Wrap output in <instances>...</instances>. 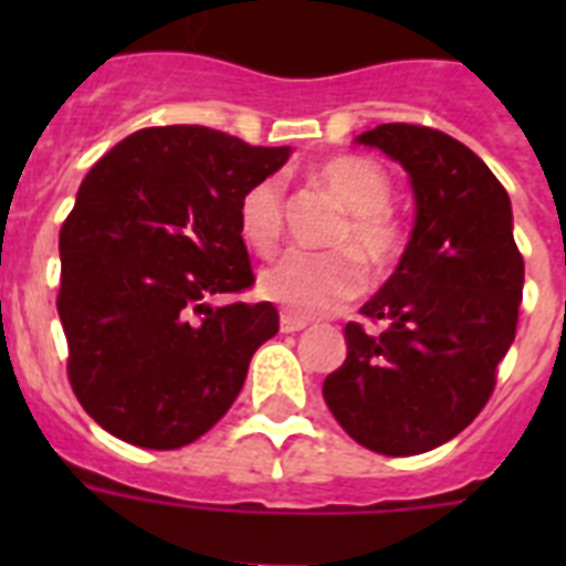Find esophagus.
I'll list each match as a JSON object with an SVG mask.
<instances>
[{"mask_svg":"<svg viewBox=\"0 0 566 566\" xmlns=\"http://www.w3.org/2000/svg\"><path fill=\"white\" fill-rule=\"evenodd\" d=\"M279 326H282V332H302V328L308 326V319L300 317V314H291V311H282V317H279Z\"/></svg>","mask_w":566,"mask_h":566,"instance_id":"esophagus-1","label":"esophagus"}]
</instances>
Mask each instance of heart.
Masks as SVG:
<instances>
[{
  "label": "heart",
  "mask_w": 566,
  "mask_h": 566,
  "mask_svg": "<svg viewBox=\"0 0 566 566\" xmlns=\"http://www.w3.org/2000/svg\"><path fill=\"white\" fill-rule=\"evenodd\" d=\"M311 179L323 185L346 211L332 243L353 247L373 266H387L399 255V226L387 211L390 181L378 164L361 155H337L317 164ZM282 185L275 179L255 181L240 196V234L261 255L273 252L282 238ZM357 256L349 249L287 252L261 273L258 291L300 317H319L355 300L367 287V270Z\"/></svg>",
  "instance_id": "b5f03b06"
}]
</instances>
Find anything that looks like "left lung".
<instances>
[{"label":"left lung","mask_w":566,"mask_h":566,"mask_svg":"<svg viewBox=\"0 0 566 566\" xmlns=\"http://www.w3.org/2000/svg\"><path fill=\"white\" fill-rule=\"evenodd\" d=\"M402 164L413 229L394 275L344 328L346 361L323 381L344 431L381 455H420L479 417L517 335L523 255L511 199L488 164L438 128L385 123L355 137Z\"/></svg>","instance_id":"1"}]
</instances>
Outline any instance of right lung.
Here are the masks:
<instances>
[{"label": "right lung", "instance_id": "1", "mask_svg": "<svg viewBox=\"0 0 566 566\" xmlns=\"http://www.w3.org/2000/svg\"><path fill=\"white\" fill-rule=\"evenodd\" d=\"M287 158L291 146L158 126L119 140L82 181L57 238V317L70 385L114 438L188 447L238 399L279 311L211 296L255 282L240 196Z\"/></svg>", "mask_w": 566, "mask_h": 566}]
</instances>
